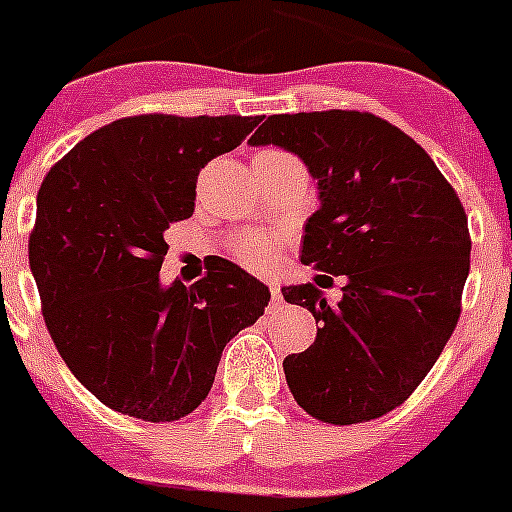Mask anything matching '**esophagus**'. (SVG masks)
<instances>
[{
    "label": "esophagus",
    "mask_w": 512,
    "mask_h": 512,
    "mask_svg": "<svg viewBox=\"0 0 512 512\" xmlns=\"http://www.w3.org/2000/svg\"><path fill=\"white\" fill-rule=\"evenodd\" d=\"M269 289H271V309H274V306L281 304V289L276 281H269Z\"/></svg>",
    "instance_id": "34e87169"
}]
</instances>
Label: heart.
<instances>
[{"mask_svg":"<svg viewBox=\"0 0 512 512\" xmlns=\"http://www.w3.org/2000/svg\"><path fill=\"white\" fill-rule=\"evenodd\" d=\"M233 256L248 269H264L274 259V241L266 233H246L233 243Z\"/></svg>","mask_w":512,"mask_h":512,"instance_id":"obj_1","label":"heart"}]
</instances>
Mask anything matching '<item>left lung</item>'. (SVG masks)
<instances>
[{
  "label": "left lung",
  "instance_id": "left-lung-1",
  "mask_svg": "<svg viewBox=\"0 0 512 512\" xmlns=\"http://www.w3.org/2000/svg\"><path fill=\"white\" fill-rule=\"evenodd\" d=\"M248 143L304 160L321 206L301 264L324 271L316 283L348 276L337 307L315 284L281 289L319 324L314 344L284 359L291 394L329 425L377 420L420 387L455 332L470 274L465 208L435 160L372 113L271 115Z\"/></svg>",
  "mask_w": 512,
  "mask_h": 512
}]
</instances>
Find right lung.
Returning <instances> with one entry per match:
<instances>
[{
	"label": "right lung",
	"mask_w": 512,
	"mask_h": 512,
	"mask_svg": "<svg viewBox=\"0 0 512 512\" xmlns=\"http://www.w3.org/2000/svg\"><path fill=\"white\" fill-rule=\"evenodd\" d=\"M259 120L133 115L87 135L42 180L29 233L42 316L70 372L110 410L186 417L211 392L223 347L269 306V286L226 259L193 286L158 274L165 231L193 216L201 168Z\"/></svg>",
	"instance_id": "obj_1"
}]
</instances>
